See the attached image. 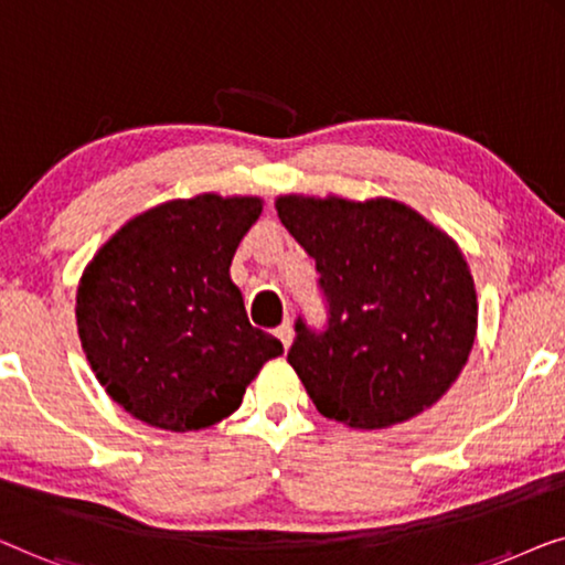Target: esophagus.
<instances>
[{
    "mask_svg": "<svg viewBox=\"0 0 565 565\" xmlns=\"http://www.w3.org/2000/svg\"><path fill=\"white\" fill-rule=\"evenodd\" d=\"M276 338L281 340V345L286 348V351H289V345H291V340H294V328H291V322H284L281 328H276Z\"/></svg>",
    "mask_w": 565,
    "mask_h": 565,
    "instance_id": "34e87169",
    "label": "esophagus"
}]
</instances>
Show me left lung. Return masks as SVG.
Segmentation results:
<instances>
[{
  "mask_svg": "<svg viewBox=\"0 0 565 565\" xmlns=\"http://www.w3.org/2000/svg\"><path fill=\"white\" fill-rule=\"evenodd\" d=\"M281 225L315 258L328 330L297 322L289 363L328 419L384 430L438 404L479 328L458 243L409 204L284 194Z\"/></svg>",
  "mask_w": 565,
  "mask_h": 565,
  "instance_id": "left-lung-1",
  "label": "left lung"
}]
</instances>
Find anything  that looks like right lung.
<instances>
[{
    "label": "right lung",
    "instance_id": "right-lung-1",
    "mask_svg": "<svg viewBox=\"0 0 565 565\" xmlns=\"http://www.w3.org/2000/svg\"><path fill=\"white\" fill-rule=\"evenodd\" d=\"M260 196L169 200L127 220L86 264L76 328L94 376L140 423L204 430L241 407L284 345L253 328L230 264Z\"/></svg>",
    "mask_w": 565,
    "mask_h": 565
}]
</instances>
